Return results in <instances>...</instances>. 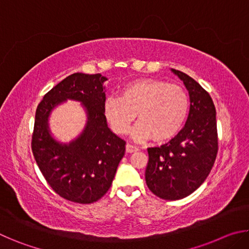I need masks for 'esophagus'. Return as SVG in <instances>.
<instances>
[{"instance_id": "34e87169", "label": "esophagus", "mask_w": 249, "mask_h": 249, "mask_svg": "<svg viewBox=\"0 0 249 249\" xmlns=\"http://www.w3.org/2000/svg\"><path fill=\"white\" fill-rule=\"evenodd\" d=\"M137 150H138V148L136 146H134L132 144L126 145V151H127V153H135V151H137Z\"/></svg>"}]
</instances>
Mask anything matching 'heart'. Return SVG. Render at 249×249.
I'll return each mask as SVG.
<instances>
[{
	"instance_id": "1",
	"label": "heart",
	"mask_w": 249,
	"mask_h": 249,
	"mask_svg": "<svg viewBox=\"0 0 249 249\" xmlns=\"http://www.w3.org/2000/svg\"><path fill=\"white\" fill-rule=\"evenodd\" d=\"M104 116L116 134L129 130L137 114L140 122L132 130L136 141L153 137L165 142L178 134L189 113V96L183 88L158 79H137L121 90L120 98L104 102Z\"/></svg>"
}]
</instances>
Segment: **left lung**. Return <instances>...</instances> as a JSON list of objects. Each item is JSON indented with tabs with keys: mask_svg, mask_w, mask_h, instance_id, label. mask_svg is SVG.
Here are the masks:
<instances>
[{
	"mask_svg": "<svg viewBox=\"0 0 249 249\" xmlns=\"http://www.w3.org/2000/svg\"><path fill=\"white\" fill-rule=\"evenodd\" d=\"M190 109L183 128L167 144L150 147L145 179L147 187L163 200L190 196L208 178L217 155L216 111L210 94L195 79L179 70Z\"/></svg>",
	"mask_w": 249,
	"mask_h": 249,
	"instance_id": "1",
	"label": "left lung"
}]
</instances>
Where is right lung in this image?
I'll use <instances>...</instances> for the list:
<instances>
[{
  "instance_id": "add662e5",
  "label": "right lung",
  "mask_w": 249,
  "mask_h": 249,
  "mask_svg": "<svg viewBox=\"0 0 249 249\" xmlns=\"http://www.w3.org/2000/svg\"><path fill=\"white\" fill-rule=\"evenodd\" d=\"M102 74L73 73L44 95L35 115L32 150L46 181L66 200L89 204L111 188L125 154V141L108 128L104 116L105 87ZM67 99L81 102L87 123L68 144L54 140L49 129L53 108Z\"/></svg>"
}]
</instances>
